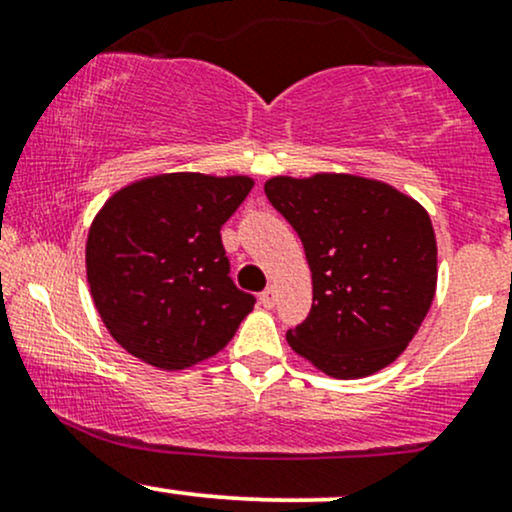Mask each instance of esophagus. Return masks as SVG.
<instances>
[{
    "label": "esophagus",
    "instance_id": "esophagus-1",
    "mask_svg": "<svg viewBox=\"0 0 512 512\" xmlns=\"http://www.w3.org/2000/svg\"><path fill=\"white\" fill-rule=\"evenodd\" d=\"M260 303L264 305V308H274V305H276V289H274V286H267V289L260 293Z\"/></svg>",
    "mask_w": 512,
    "mask_h": 512
}]
</instances>
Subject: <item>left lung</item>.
I'll use <instances>...</instances> for the list:
<instances>
[{
    "label": "left lung",
    "mask_w": 512,
    "mask_h": 512,
    "mask_svg": "<svg viewBox=\"0 0 512 512\" xmlns=\"http://www.w3.org/2000/svg\"><path fill=\"white\" fill-rule=\"evenodd\" d=\"M264 195L301 238L313 308L286 332L332 378H363L407 349L436 293V236L426 209L356 175L272 178Z\"/></svg>",
    "instance_id": "1"
}]
</instances>
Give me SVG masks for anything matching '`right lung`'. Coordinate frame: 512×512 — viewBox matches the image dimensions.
<instances>
[{
  "label": "right lung",
  "instance_id": "obj_1",
  "mask_svg": "<svg viewBox=\"0 0 512 512\" xmlns=\"http://www.w3.org/2000/svg\"><path fill=\"white\" fill-rule=\"evenodd\" d=\"M252 180L168 173L115 192L86 240L93 303L113 339L156 368L219 354L255 305L231 279L221 226Z\"/></svg>",
  "mask_w": 512,
  "mask_h": 512
}]
</instances>
